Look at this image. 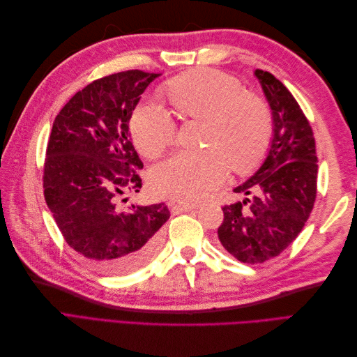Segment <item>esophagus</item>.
Segmentation results:
<instances>
[{
  "mask_svg": "<svg viewBox=\"0 0 357 357\" xmlns=\"http://www.w3.org/2000/svg\"><path fill=\"white\" fill-rule=\"evenodd\" d=\"M171 211L172 213H186V211H192L197 208L195 204H189V202H180V201H174L169 204Z\"/></svg>",
  "mask_w": 357,
  "mask_h": 357,
  "instance_id": "34e87169",
  "label": "esophagus"
}]
</instances>
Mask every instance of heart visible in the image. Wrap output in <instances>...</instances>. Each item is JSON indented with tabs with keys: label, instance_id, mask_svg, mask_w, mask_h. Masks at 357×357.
<instances>
[{
	"label": "heart",
	"instance_id": "obj_1",
	"mask_svg": "<svg viewBox=\"0 0 357 357\" xmlns=\"http://www.w3.org/2000/svg\"><path fill=\"white\" fill-rule=\"evenodd\" d=\"M167 96L183 119L202 121V153L181 152L150 171V189L159 197L198 201L218 189L232 169L248 172L264 159L273 138V113L229 74L192 70L168 82ZM132 142L144 158H156L172 144L176 125L155 102L137 105L129 121ZM227 157L225 158L224 156Z\"/></svg>",
	"mask_w": 357,
	"mask_h": 357
}]
</instances>
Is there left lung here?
<instances>
[{
    "label": "left lung",
    "mask_w": 357,
    "mask_h": 357,
    "mask_svg": "<svg viewBox=\"0 0 357 357\" xmlns=\"http://www.w3.org/2000/svg\"><path fill=\"white\" fill-rule=\"evenodd\" d=\"M255 75L273 112L274 137L262 167L234 192L241 202L223 205L222 245L244 264H262L294 243L317 195L316 142L308 119L271 73Z\"/></svg>",
    "instance_id": "1"
}]
</instances>
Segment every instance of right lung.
Returning <instances> with one entry per match:
<instances>
[{"label":"right lung","instance_id":"right-lung-1","mask_svg":"<svg viewBox=\"0 0 357 357\" xmlns=\"http://www.w3.org/2000/svg\"><path fill=\"white\" fill-rule=\"evenodd\" d=\"M158 75L128 70L93 80L62 107L52 126L43 168L46 204L63 240L102 274L144 266L169 219L164 202L117 207L119 197L143 185L129 119Z\"/></svg>","mask_w":357,"mask_h":357}]
</instances>
